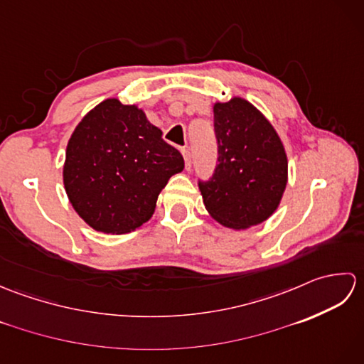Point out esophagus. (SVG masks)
<instances>
[{"mask_svg":"<svg viewBox=\"0 0 364 364\" xmlns=\"http://www.w3.org/2000/svg\"><path fill=\"white\" fill-rule=\"evenodd\" d=\"M181 153H183V158H184V164H186V170H191L192 161H191V153H189V150H188V149H183Z\"/></svg>","mask_w":364,"mask_h":364,"instance_id":"34e87169","label":"esophagus"}]
</instances>
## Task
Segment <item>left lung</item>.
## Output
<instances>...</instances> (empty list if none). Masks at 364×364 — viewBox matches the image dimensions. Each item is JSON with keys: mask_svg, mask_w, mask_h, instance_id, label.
I'll return each instance as SVG.
<instances>
[{"mask_svg": "<svg viewBox=\"0 0 364 364\" xmlns=\"http://www.w3.org/2000/svg\"><path fill=\"white\" fill-rule=\"evenodd\" d=\"M218 164L198 180L203 203L222 225L241 230L264 222L280 203L288 159L274 127L242 98L214 105Z\"/></svg>", "mask_w": 364, "mask_h": 364, "instance_id": "obj_1", "label": "left lung"}]
</instances>
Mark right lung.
Listing matches in <instances>:
<instances>
[{
  "label": "right lung",
  "mask_w": 364,
  "mask_h": 364,
  "mask_svg": "<svg viewBox=\"0 0 364 364\" xmlns=\"http://www.w3.org/2000/svg\"><path fill=\"white\" fill-rule=\"evenodd\" d=\"M184 159L142 109L105 100L68 141L64 184L80 218L97 231L123 235L149 220L168 178Z\"/></svg>",
  "instance_id": "obj_1"
}]
</instances>
